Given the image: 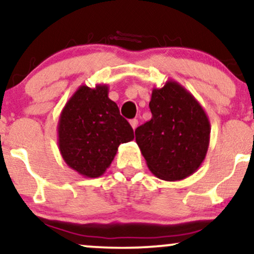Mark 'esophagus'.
Listing matches in <instances>:
<instances>
[{
  "label": "esophagus",
  "mask_w": 254,
  "mask_h": 254,
  "mask_svg": "<svg viewBox=\"0 0 254 254\" xmlns=\"http://www.w3.org/2000/svg\"><path fill=\"white\" fill-rule=\"evenodd\" d=\"M130 125H131V127H132V129L135 130L136 127H137V125H138V121H137L136 118H135V119H131V121H130Z\"/></svg>",
  "instance_id": "1"
}]
</instances>
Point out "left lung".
<instances>
[{"label":"left lung","mask_w":254,"mask_h":254,"mask_svg":"<svg viewBox=\"0 0 254 254\" xmlns=\"http://www.w3.org/2000/svg\"><path fill=\"white\" fill-rule=\"evenodd\" d=\"M152 117L135 131L149 170L158 179L180 181L200 168L209 145L210 123L200 103L177 81L152 88Z\"/></svg>","instance_id":"obj_1"}]
</instances>
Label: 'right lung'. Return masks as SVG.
Here are the masks:
<instances>
[{"label": "right lung", "mask_w": 254, "mask_h": 254, "mask_svg": "<svg viewBox=\"0 0 254 254\" xmlns=\"http://www.w3.org/2000/svg\"><path fill=\"white\" fill-rule=\"evenodd\" d=\"M133 139V130L109 98V86L86 85L73 93L60 114L58 145L69 168L85 177H99L118 146Z\"/></svg>", "instance_id": "right-lung-1"}]
</instances>
